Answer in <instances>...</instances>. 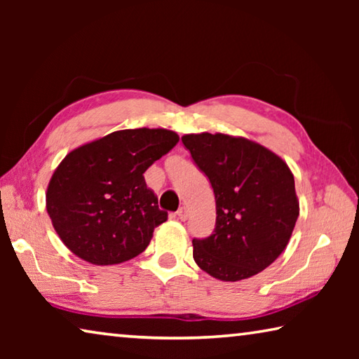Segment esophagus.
Segmentation results:
<instances>
[{
	"mask_svg": "<svg viewBox=\"0 0 359 359\" xmlns=\"http://www.w3.org/2000/svg\"><path fill=\"white\" fill-rule=\"evenodd\" d=\"M175 215H177V218L179 220H182V222H185L187 218H188V210L185 209V208H180L177 212H175Z\"/></svg>",
	"mask_w": 359,
	"mask_h": 359,
	"instance_id": "esophagus-1",
	"label": "esophagus"
}]
</instances>
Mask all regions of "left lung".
<instances>
[{
  "label": "left lung",
  "instance_id": "1",
  "mask_svg": "<svg viewBox=\"0 0 359 359\" xmlns=\"http://www.w3.org/2000/svg\"><path fill=\"white\" fill-rule=\"evenodd\" d=\"M182 142L215 194V229L193 239L194 261L223 282L257 276L280 257L299 215L288 165L245 137L201 133Z\"/></svg>",
  "mask_w": 359,
  "mask_h": 359
}]
</instances>
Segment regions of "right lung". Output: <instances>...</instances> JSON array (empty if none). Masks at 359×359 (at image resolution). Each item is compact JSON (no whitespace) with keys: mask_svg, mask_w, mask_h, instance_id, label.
<instances>
[{"mask_svg":"<svg viewBox=\"0 0 359 359\" xmlns=\"http://www.w3.org/2000/svg\"><path fill=\"white\" fill-rule=\"evenodd\" d=\"M179 142L165 128L114 131L69 151L48 182L46 208L60 239L96 266L118 264L168 220L144 172Z\"/></svg>","mask_w":359,"mask_h":359,"instance_id":"add662e5","label":"right lung"}]
</instances>
